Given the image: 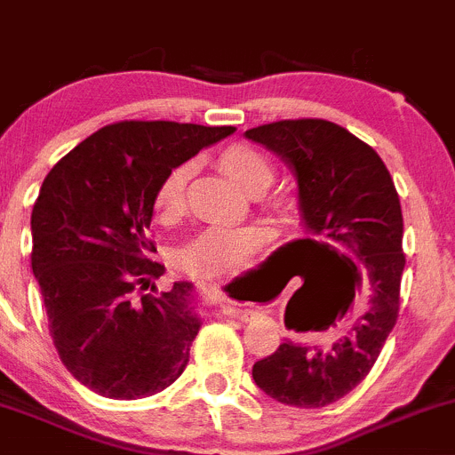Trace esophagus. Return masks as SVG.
<instances>
[{"mask_svg":"<svg viewBox=\"0 0 455 455\" xmlns=\"http://www.w3.org/2000/svg\"><path fill=\"white\" fill-rule=\"evenodd\" d=\"M223 308H226L229 315L236 317V320H243V322H251V320H256V317L260 315V313L256 311L254 307H236V304H223Z\"/></svg>","mask_w":455,"mask_h":455,"instance_id":"obj_1","label":"esophagus"}]
</instances>
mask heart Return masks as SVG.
Returning <instances> with one entry per match:
<instances>
[{"label": "heart", "instance_id": "heart-1", "mask_svg": "<svg viewBox=\"0 0 455 455\" xmlns=\"http://www.w3.org/2000/svg\"><path fill=\"white\" fill-rule=\"evenodd\" d=\"M217 164L250 195L265 193L274 181V164L254 144H228L217 153ZM188 177V164H177L159 181L153 196L159 221H175L184 212ZM269 236L271 232L265 226H210L184 245L180 265L188 274L205 278L236 274L259 259Z\"/></svg>", "mask_w": 455, "mask_h": 455}]
</instances>
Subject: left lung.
<instances>
[{
	"label": "left lung",
	"instance_id": "1",
	"mask_svg": "<svg viewBox=\"0 0 455 455\" xmlns=\"http://www.w3.org/2000/svg\"><path fill=\"white\" fill-rule=\"evenodd\" d=\"M298 177L299 212L322 251L341 256L344 274L326 298H307L315 329L350 313L329 348L284 341L254 363L251 377L284 405L324 407L368 377L399 317L403 214L383 159L344 126L320 118L280 120L245 131Z\"/></svg>",
	"mask_w": 455,
	"mask_h": 455
}]
</instances>
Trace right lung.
<instances>
[{
  "mask_svg": "<svg viewBox=\"0 0 455 455\" xmlns=\"http://www.w3.org/2000/svg\"><path fill=\"white\" fill-rule=\"evenodd\" d=\"M234 126L123 120L54 164L32 208V274L63 366L107 399H144L188 366L190 283L157 291L153 196L177 164Z\"/></svg>",
  "mask_w": 455,
  "mask_h": 455,
  "instance_id": "1",
  "label": "right lung"
}]
</instances>
